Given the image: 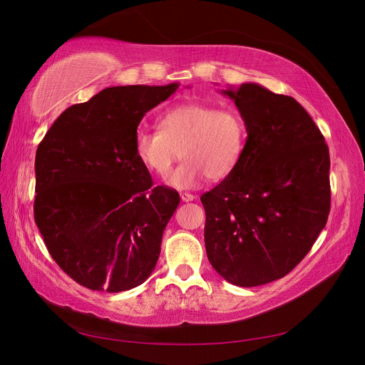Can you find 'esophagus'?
Returning a JSON list of instances; mask_svg holds the SVG:
<instances>
[{
    "label": "esophagus",
    "mask_w": 365,
    "mask_h": 365,
    "mask_svg": "<svg viewBox=\"0 0 365 365\" xmlns=\"http://www.w3.org/2000/svg\"><path fill=\"white\" fill-rule=\"evenodd\" d=\"M180 196H181V201L182 202H190V201L195 200V196L192 193H181Z\"/></svg>",
    "instance_id": "1"
}]
</instances>
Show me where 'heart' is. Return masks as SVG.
Segmentation results:
<instances>
[{
  "label": "heart",
  "mask_w": 365,
  "mask_h": 365,
  "mask_svg": "<svg viewBox=\"0 0 365 365\" xmlns=\"http://www.w3.org/2000/svg\"><path fill=\"white\" fill-rule=\"evenodd\" d=\"M247 138L244 118L235 109L185 103L160 118V130L138 129L134 150L138 161L157 175H168L173 163L184 161L165 180L173 189L200 185L207 176L222 180L235 170Z\"/></svg>",
  "instance_id": "obj_1"
}]
</instances>
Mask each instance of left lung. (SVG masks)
I'll return each mask as SVG.
<instances>
[{
	"instance_id": "obj_1",
	"label": "left lung",
	"mask_w": 365,
	"mask_h": 365,
	"mask_svg": "<svg viewBox=\"0 0 365 365\" xmlns=\"http://www.w3.org/2000/svg\"><path fill=\"white\" fill-rule=\"evenodd\" d=\"M220 93L248 135L235 170L201 196L205 250L220 277L252 288L292 271L324 228L329 148L295 98L252 82Z\"/></svg>"
}]
</instances>
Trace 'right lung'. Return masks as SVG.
Masks as SVG:
<instances>
[{"label":"right lung","instance_id":"1","mask_svg":"<svg viewBox=\"0 0 365 365\" xmlns=\"http://www.w3.org/2000/svg\"><path fill=\"white\" fill-rule=\"evenodd\" d=\"M178 86L105 88L65 109L38 146L35 222L51 257L88 289L129 291L155 269L180 195L152 187L134 138Z\"/></svg>","mask_w":365,"mask_h":365}]
</instances>
